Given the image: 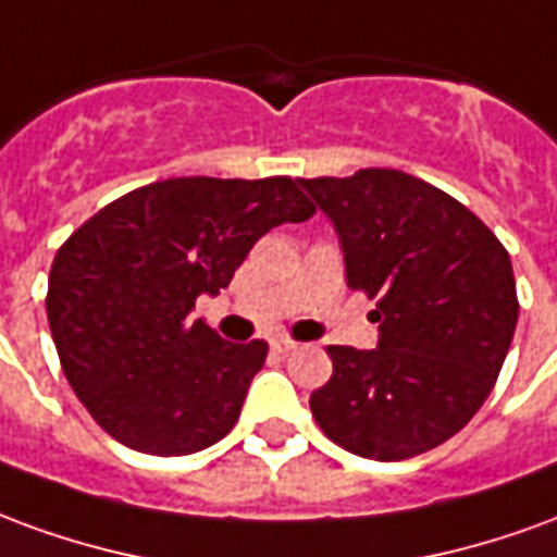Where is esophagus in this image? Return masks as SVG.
<instances>
[{"instance_id":"esophagus-1","label":"esophagus","mask_w":557,"mask_h":557,"mask_svg":"<svg viewBox=\"0 0 557 557\" xmlns=\"http://www.w3.org/2000/svg\"><path fill=\"white\" fill-rule=\"evenodd\" d=\"M298 343L292 337H283V334H277V337H271V351H277V355H289L292 349H295Z\"/></svg>"}]
</instances>
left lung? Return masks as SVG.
I'll use <instances>...</instances> for the list:
<instances>
[{
  "label": "left lung",
  "instance_id": "left-lung-1",
  "mask_svg": "<svg viewBox=\"0 0 557 557\" xmlns=\"http://www.w3.org/2000/svg\"><path fill=\"white\" fill-rule=\"evenodd\" d=\"M343 244L346 283L375 301L379 349L327 346L310 397L343 450L399 462L478 414L502 373L519 301L510 256L462 202L399 170L298 178Z\"/></svg>",
  "mask_w": 557,
  "mask_h": 557
}]
</instances>
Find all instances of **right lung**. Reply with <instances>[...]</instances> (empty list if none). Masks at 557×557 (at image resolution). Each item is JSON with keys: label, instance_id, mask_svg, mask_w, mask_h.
I'll list each match as a JSON object with an SVG mask.
<instances>
[{"label": "right lung", "instance_id": "add662e5", "mask_svg": "<svg viewBox=\"0 0 557 557\" xmlns=\"http://www.w3.org/2000/svg\"><path fill=\"white\" fill-rule=\"evenodd\" d=\"M313 211L289 175L166 178L119 196L59 247L47 322L103 432L139 454L184 456L235 426L268 343H226L190 310L230 286L268 230Z\"/></svg>", "mask_w": 557, "mask_h": 557}]
</instances>
